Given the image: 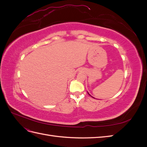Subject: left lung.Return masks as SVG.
<instances>
[{
  "label": "left lung",
  "instance_id": "8db88e82",
  "mask_svg": "<svg viewBox=\"0 0 147 147\" xmlns=\"http://www.w3.org/2000/svg\"><path fill=\"white\" fill-rule=\"evenodd\" d=\"M88 94H89V95H90V96H91V95H90V94H89V93H88ZM91 97H92V96H91Z\"/></svg>",
  "mask_w": 147,
  "mask_h": 147
}]
</instances>
